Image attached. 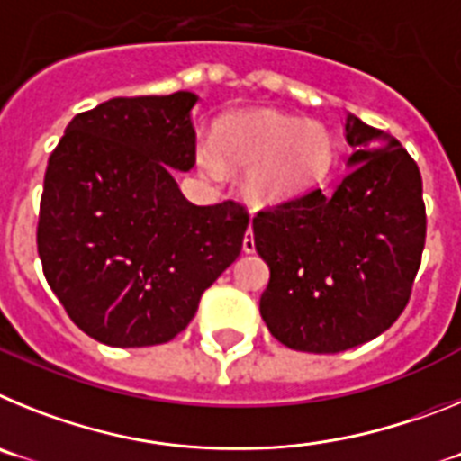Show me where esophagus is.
Segmentation results:
<instances>
[{
  "mask_svg": "<svg viewBox=\"0 0 461 461\" xmlns=\"http://www.w3.org/2000/svg\"><path fill=\"white\" fill-rule=\"evenodd\" d=\"M242 249H244V254H254L256 244H254V235H251V228H249V230H247V235H244Z\"/></svg>",
  "mask_w": 461,
  "mask_h": 461,
  "instance_id": "obj_1",
  "label": "esophagus"
}]
</instances>
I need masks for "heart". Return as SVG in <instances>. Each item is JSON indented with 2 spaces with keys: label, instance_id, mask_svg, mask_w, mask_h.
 I'll return each mask as SVG.
<instances>
[{
  "label": "heart",
  "instance_id": "1",
  "mask_svg": "<svg viewBox=\"0 0 461 461\" xmlns=\"http://www.w3.org/2000/svg\"><path fill=\"white\" fill-rule=\"evenodd\" d=\"M214 148L198 152V164L221 177L226 164L247 170V191L263 205L284 203L319 180L332 161V138L321 124L276 113L223 117L214 129ZM219 156L222 158H218Z\"/></svg>",
  "mask_w": 461,
  "mask_h": 461
}]
</instances>
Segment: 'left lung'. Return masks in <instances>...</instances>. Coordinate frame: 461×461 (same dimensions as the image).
I'll list each match as a JSON object with an SVG mask.
<instances>
[{
  "label": "left lung",
  "instance_id": "obj_1",
  "mask_svg": "<svg viewBox=\"0 0 461 461\" xmlns=\"http://www.w3.org/2000/svg\"><path fill=\"white\" fill-rule=\"evenodd\" d=\"M348 173L254 217L270 267L260 316L275 339L304 353H339L390 328L409 303L425 249L418 164L390 133L346 115Z\"/></svg>",
  "mask_w": 461,
  "mask_h": 461
}]
</instances>
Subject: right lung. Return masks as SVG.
Masks as SVG:
<instances>
[{
  "instance_id": "1",
  "label": "right lung",
  "mask_w": 461,
  "mask_h": 461,
  "mask_svg": "<svg viewBox=\"0 0 461 461\" xmlns=\"http://www.w3.org/2000/svg\"><path fill=\"white\" fill-rule=\"evenodd\" d=\"M194 92L110 99L68 122L48 158L36 244L71 321L117 348L166 344L240 256L242 205H194Z\"/></svg>"
}]
</instances>
